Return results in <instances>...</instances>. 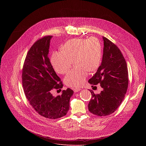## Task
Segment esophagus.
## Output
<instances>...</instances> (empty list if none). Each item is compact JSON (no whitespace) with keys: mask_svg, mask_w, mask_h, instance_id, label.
Masks as SVG:
<instances>
[{"mask_svg":"<svg viewBox=\"0 0 146 146\" xmlns=\"http://www.w3.org/2000/svg\"><path fill=\"white\" fill-rule=\"evenodd\" d=\"M73 89H74V91L75 92H76H76H78L80 91L81 89H80V88H74Z\"/></svg>","mask_w":146,"mask_h":146,"instance_id":"1","label":"esophagus"}]
</instances>
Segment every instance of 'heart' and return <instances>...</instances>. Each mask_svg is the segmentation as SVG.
<instances>
[{"label":"heart","mask_w":146,"mask_h":146,"mask_svg":"<svg viewBox=\"0 0 146 146\" xmlns=\"http://www.w3.org/2000/svg\"><path fill=\"white\" fill-rule=\"evenodd\" d=\"M62 49L54 52L52 56L51 62L55 71L58 74H66L74 60L78 66L68 72L64 82L68 86H82L89 70L94 71L100 66L102 58L101 42L96 37L75 38L66 42Z\"/></svg>","instance_id":"b5f03b06"}]
</instances>
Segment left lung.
<instances>
[{
  "label": "left lung",
  "instance_id": "obj_1",
  "mask_svg": "<svg viewBox=\"0 0 146 146\" xmlns=\"http://www.w3.org/2000/svg\"><path fill=\"white\" fill-rule=\"evenodd\" d=\"M102 62L89 80L93 85L100 84L103 90L92 93L88 110L93 114L105 116L114 112L124 99L128 87V71L125 58L116 44L106 37Z\"/></svg>",
  "mask_w": 146,
  "mask_h": 146
}]
</instances>
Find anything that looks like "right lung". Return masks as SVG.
<instances>
[{
  "label": "right lung",
  "mask_w": 146,
  "mask_h": 146,
  "mask_svg": "<svg viewBox=\"0 0 146 146\" xmlns=\"http://www.w3.org/2000/svg\"><path fill=\"white\" fill-rule=\"evenodd\" d=\"M52 37L43 36L30 48L23 63L22 83L29 104L37 113L47 119H56L67 114L74 91L67 88L61 96H52L53 90H61L63 83L48 56Z\"/></svg>",
  "instance_id": "1"
}]
</instances>
